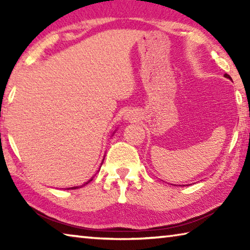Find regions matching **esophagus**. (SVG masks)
<instances>
[{
  "instance_id": "1",
  "label": "esophagus",
  "mask_w": 250,
  "mask_h": 250,
  "mask_svg": "<svg viewBox=\"0 0 250 250\" xmlns=\"http://www.w3.org/2000/svg\"><path fill=\"white\" fill-rule=\"evenodd\" d=\"M125 120H129V121H135V116L133 115V112H126L125 116Z\"/></svg>"
}]
</instances>
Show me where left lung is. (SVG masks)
<instances>
[{"label":"left lung","instance_id":"obj_1","mask_svg":"<svg viewBox=\"0 0 250 250\" xmlns=\"http://www.w3.org/2000/svg\"><path fill=\"white\" fill-rule=\"evenodd\" d=\"M225 77H226V78H229V79H231V78H230V76H229V75H227V74H225Z\"/></svg>","mask_w":250,"mask_h":250}]
</instances>
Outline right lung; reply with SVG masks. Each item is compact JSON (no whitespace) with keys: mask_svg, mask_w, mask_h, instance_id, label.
<instances>
[{"mask_svg":"<svg viewBox=\"0 0 250 250\" xmlns=\"http://www.w3.org/2000/svg\"><path fill=\"white\" fill-rule=\"evenodd\" d=\"M91 180H92V179H91ZM91 180H89V181H88V182H87V183H86V184H88V183H89V182H90V181H91ZM83 185H84V184H83ZM71 188V189H74V188H78V186H75V188ZM70 188H69V189H70Z\"/></svg>","mask_w":250,"mask_h":250,"instance_id":"right-lung-1","label":"right lung"}]
</instances>
